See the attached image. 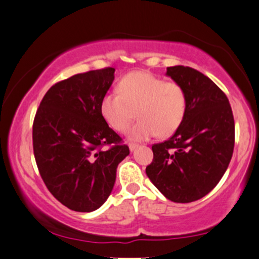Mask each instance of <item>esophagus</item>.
Listing matches in <instances>:
<instances>
[{
  "instance_id": "1",
  "label": "esophagus",
  "mask_w": 259,
  "mask_h": 259,
  "mask_svg": "<svg viewBox=\"0 0 259 259\" xmlns=\"http://www.w3.org/2000/svg\"><path fill=\"white\" fill-rule=\"evenodd\" d=\"M139 147V145H138V143H134V142H130L129 143V149H130V151H135V149L136 148H138Z\"/></svg>"
}]
</instances>
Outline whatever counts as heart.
Listing matches in <instances>:
<instances>
[{
	"label": "heart",
	"mask_w": 259,
	"mask_h": 259,
	"mask_svg": "<svg viewBox=\"0 0 259 259\" xmlns=\"http://www.w3.org/2000/svg\"><path fill=\"white\" fill-rule=\"evenodd\" d=\"M188 98L182 85L166 82L161 77L135 71L119 80L118 92L102 96L100 112L106 123L116 132H126L135 119L140 120L129 130L132 140H148L159 135H172L185 120Z\"/></svg>",
	"instance_id": "1"
}]
</instances>
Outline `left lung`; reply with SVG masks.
Masks as SVG:
<instances>
[{
	"label": "left lung",
	"mask_w": 259,
	"mask_h": 259,
	"mask_svg": "<svg viewBox=\"0 0 259 259\" xmlns=\"http://www.w3.org/2000/svg\"><path fill=\"white\" fill-rule=\"evenodd\" d=\"M166 74L185 88L188 107L176 133L152 146L146 174L169 200L192 202L212 191L228 167L234 117L227 95L205 74L188 66L167 67Z\"/></svg>",
	"instance_id": "8db88e82"
}]
</instances>
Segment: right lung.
I'll return each instance as SVG.
<instances>
[{
    "label": "right lung",
    "instance_id": "right-lung-1",
    "mask_svg": "<svg viewBox=\"0 0 259 259\" xmlns=\"http://www.w3.org/2000/svg\"><path fill=\"white\" fill-rule=\"evenodd\" d=\"M114 71L100 68L55 83L33 119L39 175L53 197L78 212L94 211L107 200L118 164L129 154V147L100 112Z\"/></svg>",
    "mask_w": 259,
    "mask_h": 259
}]
</instances>
